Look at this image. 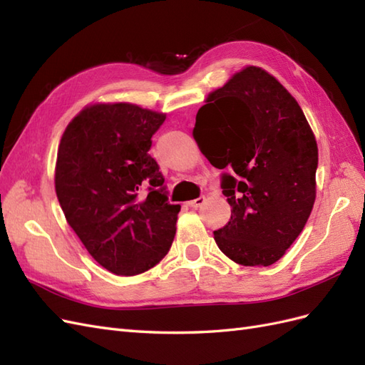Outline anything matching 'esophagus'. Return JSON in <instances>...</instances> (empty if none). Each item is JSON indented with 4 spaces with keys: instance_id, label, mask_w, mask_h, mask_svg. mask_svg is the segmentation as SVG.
Listing matches in <instances>:
<instances>
[{
    "instance_id": "1",
    "label": "esophagus",
    "mask_w": 365,
    "mask_h": 365,
    "mask_svg": "<svg viewBox=\"0 0 365 365\" xmlns=\"http://www.w3.org/2000/svg\"><path fill=\"white\" fill-rule=\"evenodd\" d=\"M203 203H205V197H197L194 200H190L186 205H188V207H191V208H200Z\"/></svg>"
}]
</instances>
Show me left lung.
Listing matches in <instances>:
<instances>
[{
    "label": "left lung",
    "instance_id": "left-lung-1",
    "mask_svg": "<svg viewBox=\"0 0 365 365\" xmlns=\"http://www.w3.org/2000/svg\"><path fill=\"white\" fill-rule=\"evenodd\" d=\"M192 135L222 174L231 219L214 240L236 264L268 267L301 235L316 199L317 145L301 106L248 66L211 92Z\"/></svg>",
    "mask_w": 365,
    "mask_h": 365
}]
</instances>
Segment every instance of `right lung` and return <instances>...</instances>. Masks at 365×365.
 I'll list each match as a JSON object with an SVG mask.
<instances>
[{"mask_svg": "<svg viewBox=\"0 0 365 365\" xmlns=\"http://www.w3.org/2000/svg\"><path fill=\"white\" fill-rule=\"evenodd\" d=\"M166 115L130 103L83 109L61 137L55 191L71 228L118 276L145 273L166 256L180 205L168 202L149 155Z\"/></svg>", "mask_w": 365, "mask_h": 365, "instance_id": "right-lung-1", "label": "right lung"}]
</instances>
